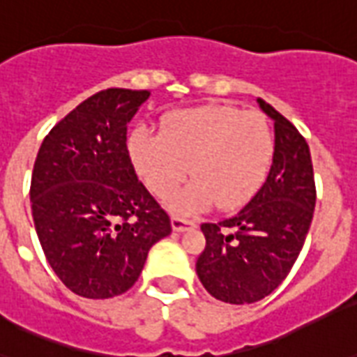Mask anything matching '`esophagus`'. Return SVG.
Wrapping results in <instances>:
<instances>
[{
	"instance_id": "esophagus-1",
	"label": "esophagus",
	"mask_w": 357,
	"mask_h": 357,
	"mask_svg": "<svg viewBox=\"0 0 357 357\" xmlns=\"http://www.w3.org/2000/svg\"><path fill=\"white\" fill-rule=\"evenodd\" d=\"M191 227H195V223L189 221V219L178 218V215H174V218H172V229H174L176 232L187 231V229H191Z\"/></svg>"
}]
</instances>
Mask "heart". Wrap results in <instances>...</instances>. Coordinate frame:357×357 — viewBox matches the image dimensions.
<instances>
[{"instance_id": "obj_1", "label": "heart", "mask_w": 357, "mask_h": 357, "mask_svg": "<svg viewBox=\"0 0 357 357\" xmlns=\"http://www.w3.org/2000/svg\"><path fill=\"white\" fill-rule=\"evenodd\" d=\"M126 149L138 178L160 199L185 178L189 165L192 179L170 199L174 212L195 213L213 202L234 210L268 178L274 132L261 113L202 105L170 113L162 134L136 128Z\"/></svg>"}]
</instances>
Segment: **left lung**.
I'll return each instance as SVG.
<instances>
[{"mask_svg":"<svg viewBox=\"0 0 357 357\" xmlns=\"http://www.w3.org/2000/svg\"><path fill=\"white\" fill-rule=\"evenodd\" d=\"M274 121V158L268 178L232 218L202 223L204 252L197 261L202 286L231 305L261 301L286 280L299 257L316 206L310 149L301 132L257 98Z\"/></svg>","mask_w":357,"mask_h":357,"instance_id":"1","label":"left lung"}]
</instances>
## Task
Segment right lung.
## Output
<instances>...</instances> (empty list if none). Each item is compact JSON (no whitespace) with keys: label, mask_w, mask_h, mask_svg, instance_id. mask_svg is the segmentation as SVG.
<instances>
[{"label":"right lung","mask_w":357,"mask_h":357,"mask_svg":"<svg viewBox=\"0 0 357 357\" xmlns=\"http://www.w3.org/2000/svg\"><path fill=\"white\" fill-rule=\"evenodd\" d=\"M149 94H92L52 126L33 165L31 215L45 257L86 299L128 291L151 245L172 232L126 149V126Z\"/></svg>","instance_id":"obj_1"}]
</instances>
